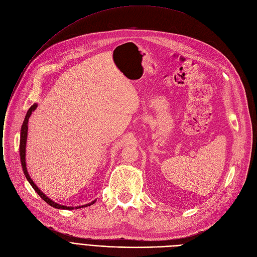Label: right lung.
<instances>
[{
  "label": "right lung",
  "mask_w": 257,
  "mask_h": 257,
  "mask_svg": "<svg viewBox=\"0 0 257 257\" xmlns=\"http://www.w3.org/2000/svg\"><path fill=\"white\" fill-rule=\"evenodd\" d=\"M38 107L37 104H34L27 112V115L25 117V120H24V123H23V126H22V130H21V141H19V154H21V163H22V167H23V170H24V173H25V176L27 180L29 181V183L32 185V187L35 189V191L39 194V196H41L42 199L48 204L50 205L51 207L53 208H56V209H64V210H73V209H79V208H83V207H87V206H90L92 204L95 203V200L92 201L91 203L89 204H86V205H83V206H78V207H67V206H63V205H60L57 203H54L53 201H51L48 196H46L40 189L38 188V186L34 183V181L31 179V177L28 173V170H27V164H26V145H27V138H28V122H29V118L31 117L32 115V112L35 111V109Z\"/></svg>",
  "instance_id": "add662e5"
}]
</instances>
